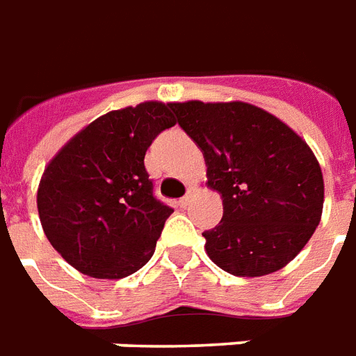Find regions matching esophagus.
<instances>
[{
	"mask_svg": "<svg viewBox=\"0 0 356 356\" xmlns=\"http://www.w3.org/2000/svg\"><path fill=\"white\" fill-rule=\"evenodd\" d=\"M188 205H190V194L184 195V197H181V200L177 201V207H181V209H186Z\"/></svg>",
	"mask_w": 356,
	"mask_h": 356,
	"instance_id": "1",
	"label": "esophagus"
}]
</instances>
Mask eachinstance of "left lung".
Instances as JSON below:
<instances>
[{"mask_svg":"<svg viewBox=\"0 0 356 356\" xmlns=\"http://www.w3.org/2000/svg\"><path fill=\"white\" fill-rule=\"evenodd\" d=\"M170 108L203 151L209 186L223 197L222 222L203 233L212 262L238 277L284 268L314 234L323 209V175L307 142L249 103Z\"/></svg>","mask_w":356,"mask_h":356,"instance_id":"left-lung-1","label":"left lung"}]
</instances>
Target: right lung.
Listing matches in <instances>:
<instances>
[{
    "instance_id": "obj_1",
    "label": "right lung",
    "mask_w": 356,
    "mask_h": 356,
    "mask_svg": "<svg viewBox=\"0 0 356 356\" xmlns=\"http://www.w3.org/2000/svg\"><path fill=\"white\" fill-rule=\"evenodd\" d=\"M173 125L164 103L113 111L75 134L47 164L38 214L47 240L75 270L122 279L153 257L173 209L153 194L144 156Z\"/></svg>"
}]
</instances>
